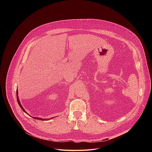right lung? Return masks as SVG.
I'll return each mask as SVG.
<instances>
[{
    "mask_svg": "<svg viewBox=\"0 0 152 152\" xmlns=\"http://www.w3.org/2000/svg\"><path fill=\"white\" fill-rule=\"evenodd\" d=\"M16 94H17V97H18V98H17V100H18V104H19V106H20V108H22V110H23V111H24V112H25V113H27V112H26V111H25V110H24V109H23V107H22V105H21V104H20V101H19V98H18V89H17V92H16ZM27 114H28V113H27ZM54 118V117H53V118ZM33 118H34V119H40V120H42V121H45V120H46V121H47V120H49V119H43V118H37V117H33Z\"/></svg>",
    "mask_w": 152,
    "mask_h": 152,
    "instance_id": "1",
    "label": "right lung"
}]
</instances>
